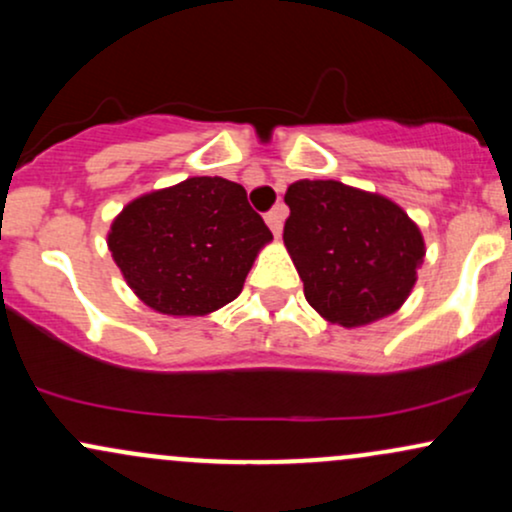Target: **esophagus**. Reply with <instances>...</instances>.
<instances>
[{"mask_svg": "<svg viewBox=\"0 0 512 512\" xmlns=\"http://www.w3.org/2000/svg\"><path fill=\"white\" fill-rule=\"evenodd\" d=\"M284 207H274L272 211H267V214H264V221H267V226L272 228V233L276 238L281 236V228H284Z\"/></svg>", "mask_w": 512, "mask_h": 512, "instance_id": "esophagus-1", "label": "esophagus"}]
</instances>
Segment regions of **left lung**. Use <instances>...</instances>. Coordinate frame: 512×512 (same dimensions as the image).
Masks as SVG:
<instances>
[{
  "mask_svg": "<svg viewBox=\"0 0 512 512\" xmlns=\"http://www.w3.org/2000/svg\"><path fill=\"white\" fill-rule=\"evenodd\" d=\"M284 243L308 303L344 327L395 313L424 262V238L390 199L337 180L293 182Z\"/></svg>",
  "mask_w": 512,
  "mask_h": 512,
  "instance_id": "left-lung-1",
  "label": "left lung"
}]
</instances>
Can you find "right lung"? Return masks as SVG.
I'll return each mask as SVG.
<instances>
[{"label":"right lung","instance_id":"obj_1","mask_svg":"<svg viewBox=\"0 0 512 512\" xmlns=\"http://www.w3.org/2000/svg\"><path fill=\"white\" fill-rule=\"evenodd\" d=\"M269 240L272 231L238 182L190 178L127 204L108 248L149 308L204 315L243 291L257 250Z\"/></svg>","mask_w":512,"mask_h":512}]
</instances>
